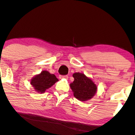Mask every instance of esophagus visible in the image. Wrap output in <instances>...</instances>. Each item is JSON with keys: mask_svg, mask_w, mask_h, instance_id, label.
<instances>
[{"mask_svg": "<svg viewBox=\"0 0 135 135\" xmlns=\"http://www.w3.org/2000/svg\"><path fill=\"white\" fill-rule=\"evenodd\" d=\"M62 78H65V79H67L68 76H59V79H62Z\"/></svg>", "mask_w": 135, "mask_h": 135, "instance_id": "obj_1", "label": "esophagus"}]
</instances>
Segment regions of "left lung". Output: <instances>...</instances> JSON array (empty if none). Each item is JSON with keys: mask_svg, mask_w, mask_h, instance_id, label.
I'll list each match as a JSON object with an SVG mask.
<instances>
[{"mask_svg": "<svg viewBox=\"0 0 135 135\" xmlns=\"http://www.w3.org/2000/svg\"><path fill=\"white\" fill-rule=\"evenodd\" d=\"M73 76L74 80L69 85L76 99L86 101L94 97L98 88L90 78L80 73H74Z\"/></svg>", "mask_w": 135, "mask_h": 135, "instance_id": "left-lung-1", "label": "left lung"}]
</instances>
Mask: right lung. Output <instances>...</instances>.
<instances>
[{"label": "right lung", "mask_w": 135, "mask_h": 135, "mask_svg": "<svg viewBox=\"0 0 135 135\" xmlns=\"http://www.w3.org/2000/svg\"><path fill=\"white\" fill-rule=\"evenodd\" d=\"M58 79L54 74H51L47 71H42L40 74L34 76L31 79V84L34 90L39 93H44L46 89L54 85Z\"/></svg>", "instance_id": "add662e5"}]
</instances>
